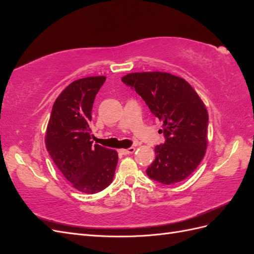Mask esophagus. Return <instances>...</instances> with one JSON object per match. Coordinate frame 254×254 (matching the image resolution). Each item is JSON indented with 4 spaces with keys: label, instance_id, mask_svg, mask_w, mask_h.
Returning <instances> with one entry per match:
<instances>
[{
    "label": "esophagus",
    "instance_id": "34e87169",
    "mask_svg": "<svg viewBox=\"0 0 254 254\" xmlns=\"http://www.w3.org/2000/svg\"><path fill=\"white\" fill-rule=\"evenodd\" d=\"M135 150L134 147H130L128 149H121V152L123 153V155H131V153H133Z\"/></svg>",
    "mask_w": 254,
    "mask_h": 254
}]
</instances>
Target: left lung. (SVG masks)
Listing matches in <instances>:
<instances>
[{
    "mask_svg": "<svg viewBox=\"0 0 254 254\" xmlns=\"http://www.w3.org/2000/svg\"><path fill=\"white\" fill-rule=\"evenodd\" d=\"M162 122L165 143L146 173L152 180L175 184L187 179L203 159L207 146L206 107L190 84L166 72H135L122 77Z\"/></svg>",
    "mask_w": 254,
    "mask_h": 254,
    "instance_id": "1",
    "label": "left lung"
}]
</instances>
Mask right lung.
Instances as JSON below:
<instances>
[{
	"label": "right lung",
	"instance_id": "add662e5",
	"mask_svg": "<svg viewBox=\"0 0 254 254\" xmlns=\"http://www.w3.org/2000/svg\"><path fill=\"white\" fill-rule=\"evenodd\" d=\"M106 76L71 82L53 105L45 146L58 170L81 193L94 194L113 180L118 151L92 144L90 123L97 92Z\"/></svg>",
	"mask_w": 254,
	"mask_h": 254
}]
</instances>
